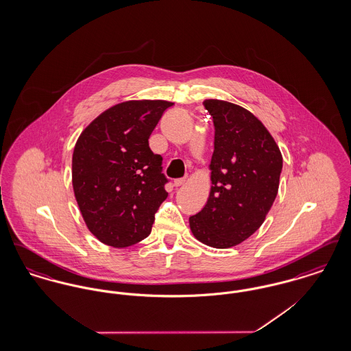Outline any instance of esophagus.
<instances>
[{
  "label": "esophagus",
  "instance_id": "obj_1",
  "mask_svg": "<svg viewBox=\"0 0 351 351\" xmlns=\"http://www.w3.org/2000/svg\"><path fill=\"white\" fill-rule=\"evenodd\" d=\"M184 183H185V179H184V178H182V179H175V180H173V185H175V186H182Z\"/></svg>",
  "mask_w": 351,
  "mask_h": 351
}]
</instances>
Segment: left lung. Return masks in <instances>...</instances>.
<instances>
[{
    "label": "left lung",
    "instance_id": "8db88e82",
    "mask_svg": "<svg viewBox=\"0 0 351 351\" xmlns=\"http://www.w3.org/2000/svg\"><path fill=\"white\" fill-rule=\"evenodd\" d=\"M202 104L215 123L212 188L189 226L204 245L229 249L265 222L278 195L283 156L265 125L245 108L213 99Z\"/></svg>",
    "mask_w": 351,
    "mask_h": 351
}]
</instances>
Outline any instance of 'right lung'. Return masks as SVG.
Returning a JSON list of instances; mask_svg holds the SVG:
<instances>
[{
	"mask_svg": "<svg viewBox=\"0 0 351 351\" xmlns=\"http://www.w3.org/2000/svg\"><path fill=\"white\" fill-rule=\"evenodd\" d=\"M173 102L125 101L93 119L72 155V185L84 221L100 242L128 247L151 233L167 199L163 158L149 138Z\"/></svg>",
	"mask_w": 351,
	"mask_h": 351,
	"instance_id": "obj_1",
	"label": "right lung"
}]
</instances>
